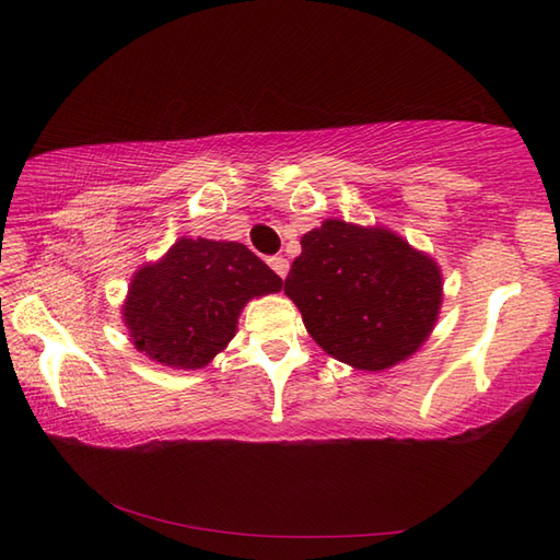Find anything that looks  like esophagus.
Here are the masks:
<instances>
[{
    "instance_id": "obj_1",
    "label": "esophagus",
    "mask_w": 560,
    "mask_h": 560,
    "mask_svg": "<svg viewBox=\"0 0 560 560\" xmlns=\"http://www.w3.org/2000/svg\"><path fill=\"white\" fill-rule=\"evenodd\" d=\"M269 267L279 273L281 279H287V273H289V259L287 257H281V255H277V257H271L269 259Z\"/></svg>"
}]
</instances>
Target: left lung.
I'll return each instance as SVG.
<instances>
[{
	"mask_svg": "<svg viewBox=\"0 0 560 560\" xmlns=\"http://www.w3.org/2000/svg\"><path fill=\"white\" fill-rule=\"evenodd\" d=\"M301 247L283 291L337 361L385 371L433 331L443 277L433 257L397 233L327 219L301 237Z\"/></svg>",
	"mask_w": 560,
	"mask_h": 560,
	"instance_id": "1",
	"label": "left lung"
}]
</instances>
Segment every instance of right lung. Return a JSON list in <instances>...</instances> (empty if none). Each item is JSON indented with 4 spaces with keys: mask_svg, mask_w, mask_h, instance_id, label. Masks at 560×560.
<instances>
[{
    "mask_svg": "<svg viewBox=\"0 0 560 560\" xmlns=\"http://www.w3.org/2000/svg\"><path fill=\"white\" fill-rule=\"evenodd\" d=\"M283 281L243 243L180 237L129 283L122 319L135 347L183 371L211 363L235 337L249 299L281 291Z\"/></svg>",
    "mask_w": 560,
    "mask_h": 560,
    "instance_id": "1",
    "label": "right lung"
}]
</instances>
